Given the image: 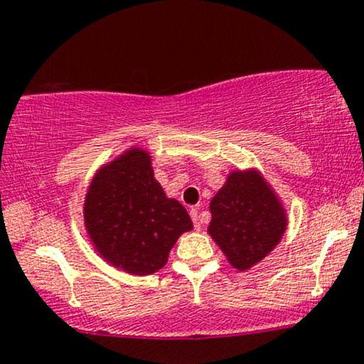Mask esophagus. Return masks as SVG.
Segmentation results:
<instances>
[{"mask_svg": "<svg viewBox=\"0 0 364 364\" xmlns=\"http://www.w3.org/2000/svg\"><path fill=\"white\" fill-rule=\"evenodd\" d=\"M191 218H192V221H194V226H196V230H199L203 228V223H200V218H199V211L196 208H192L191 209Z\"/></svg>", "mask_w": 364, "mask_h": 364, "instance_id": "esophagus-1", "label": "esophagus"}]
</instances>
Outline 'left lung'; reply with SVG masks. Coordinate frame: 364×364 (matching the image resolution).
Returning <instances> with one entry per match:
<instances>
[{
	"label": "left lung",
	"instance_id": "obj_1",
	"mask_svg": "<svg viewBox=\"0 0 364 364\" xmlns=\"http://www.w3.org/2000/svg\"><path fill=\"white\" fill-rule=\"evenodd\" d=\"M209 237L230 266L245 272L283 240L288 209L259 168H235L209 203Z\"/></svg>",
	"mask_w": 364,
	"mask_h": 364
}]
</instances>
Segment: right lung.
Here are the masks:
<instances>
[{"mask_svg": "<svg viewBox=\"0 0 364 364\" xmlns=\"http://www.w3.org/2000/svg\"><path fill=\"white\" fill-rule=\"evenodd\" d=\"M85 232L107 264L132 276L160 271L192 220L155 178L151 153L129 146L100 165L83 203Z\"/></svg>", "mask_w": 364, "mask_h": 364, "instance_id": "add662e5", "label": "right lung"}]
</instances>
